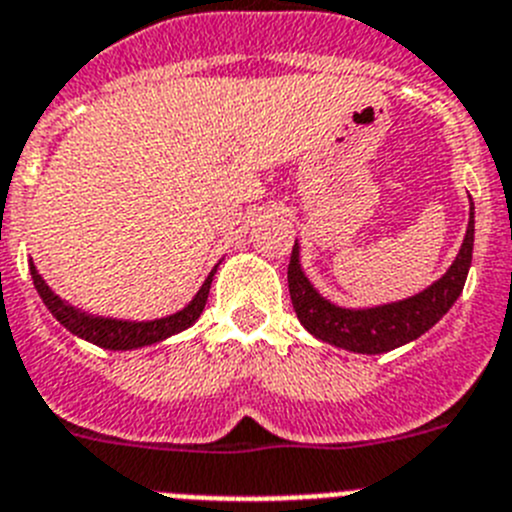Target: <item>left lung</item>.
Returning a JSON list of instances; mask_svg holds the SVG:
<instances>
[{"mask_svg": "<svg viewBox=\"0 0 512 512\" xmlns=\"http://www.w3.org/2000/svg\"><path fill=\"white\" fill-rule=\"evenodd\" d=\"M474 248V205L469 210V225L464 243L459 248V256L451 264V269L423 289L420 295L408 300L392 302V305L369 307V310H346L315 292L307 277L300 269V248H292L289 259L287 282L292 307H295L300 323L310 330L312 336L330 346L346 348L354 354H384L397 346L420 338L428 328L451 310L456 297L461 295L464 282H467L469 266H472Z\"/></svg>", "mask_w": 512, "mask_h": 512, "instance_id": "1", "label": "left lung"}]
</instances>
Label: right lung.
Listing matches in <instances>:
<instances>
[{
  "label": "right lung",
  "instance_id": "1",
  "mask_svg": "<svg viewBox=\"0 0 512 512\" xmlns=\"http://www.w3.org/2000/svg\"><path fill=\"white\" fill-rule=\"evenodd\" d=\"M215 269L210 271V277L205 279L202 289L194 295V300L189 302L184 310L174 312L169 318L148 320V323H130V320H112V318H94L87 312L76 310V307L66 305L58 295H53L51 287L43 282L35 266L30 264V274H33V284L38 289L40 300L45 302V307L53 312V318L61 325H66V330H71L74 336L84 338V341L94 343V346L110 348V351H128V348H140L151 346V343L164 341V338L174 336V333H182L187 330L194 320L200 318L202 310H205L207 295H210V284L215 277Z\"/></svg>",
  "mask_w": 512,
  "mask_h": 512
}]
</instances>
